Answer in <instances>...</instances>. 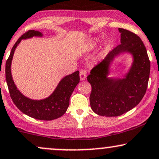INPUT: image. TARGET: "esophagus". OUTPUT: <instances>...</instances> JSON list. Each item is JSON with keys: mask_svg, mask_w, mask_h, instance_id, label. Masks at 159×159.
<instances>
[{"mask_svg": "<svg viewBox=\"0 0 159 159\" xmlns=\"http://www.w3.org/2000/svg\"><path fill=\"white\" fill-rule=\"evenodd\" d=\"M87 78V75L85 73L84 71H80V79L81 81H84Z\"/></svg>", "mask_w": 159, "mask_h": 159, "instance_id": "obj_1", "label": "esophagus"}]
</instances>
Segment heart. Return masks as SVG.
Masks as SVG:
<instances>
[{"instance_id":"heart-1","label":"heart","mask_w":159,"mask_h":159,"mask_svg":"<svg viewBox=\"0 0 159 159\" xmlns=\"http://www.w3.org/2000/svg\"><path fill=\"white\" fill-rule=\"evenodd\" d=\"M99 43V41L97 39H95V40H93V41H92V43H91V48H96V47L97 46V44H98Z\"/></svg>"}]
</instances>
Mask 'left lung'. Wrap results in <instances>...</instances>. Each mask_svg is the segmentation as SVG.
Here are the masks:
<instances>
[{
	"mask_svg": "<svg viewBox=\"0 0 159 159\" xmlns=\"http://www.w3.org/2000/svg\"><path fill=\"white\" fill-rule=\"evenodd\" d=\"M121 43L92 69L88 76L91 84L90 107L101 116H121L139 104L146 93L150 73V62L143 42L131 31L118 29ZM128 53L132 63L121 78L110 77L114 60Z\"/></svg>",
	"mask_w": 159,
	"mask_h": 159,
	"instance_id": "obj_1",
	"label": "left lung"
}]
</instances>
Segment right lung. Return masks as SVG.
<instances>
[{
  "mask_svg": "<svg viewBox=\"0 0 159 159\" xmlns=\"http://www.w3.org/2000/svg\"><path fill=\"white\" fill-rule=\"evenodd\" d=\"M41 31L30 30L17 40L12 48L10 57L6 62L5 73L9 92L12 100L20 110L26 116L42 121H51L63 116L69 106V98L79 83V71L66 75L60 80L57 88L50 96L44 99H33L25 97L15 84L11 72V65L13 55L17 46L22 40L30 39L33 37L42 38Z\"/></svg>",
  "mask_w": 159,
  "mask_h": 159,
  "instance_id": "1",
  "label": "right lung"
}]
</instances>
